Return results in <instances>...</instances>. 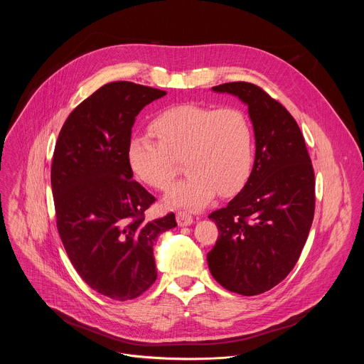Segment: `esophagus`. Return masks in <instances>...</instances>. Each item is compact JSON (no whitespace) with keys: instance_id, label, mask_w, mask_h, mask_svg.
Here are the masks:
<instances>
[{"instance_id":"obj_1","label":"esophagus","mask_w":364,"mask_h":364,"mask_svg":"<svg viewBox=\"0 0 364 364\" xmlns=\"http://www.w3.org/2000/svg\"><path fill=\"white\" fill-rule=\"evenodd\" d=\"M177 223H178V226H190L193 223V216L188 212H178Z\"/></svg>"}]
</instances>
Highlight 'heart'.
Returning a JSON list of instances; mask_svg holds the SVG:
<instances>
[{
  "mask_svg": "<svg viewBox=\"0 0 364 364\" xmlns=\"http://www.w3.org/2000/svg\"><path fill=\"white\" fill-rule=\"evenodd\" d=\"M151 131L160 142L131 138L128 166L135 178L164 190L183 160L187 176L167 193L170 205L200 209L216 193L223 197L237 193L250 176L255 132L240 108L174 105L154 118Z\"/></svg>",
  "mask_w": 364,
  "mask_h": 364,
  "instance_id": "heart-1",
  "label": "heart"
}]
</instances>
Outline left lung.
Listing matches in <instances>:
<instances>
[{
	"label": "left lung",
	"instance_id": "left-lung-1",
	"mask_svg": "<svg viewBox=\"0 0 364 364\" xmlns=\"http://www.w3.org/2000/svg\"><path fill=\"white\" fill-rule=\"evenodd\" d=\"M212 90L247 107L256 151L243 188L209 216L219 237L207 264L223 288L257 295L278 285L302 252L314 219V170L298 124L278 100L247 82Z\"/></svg>",
	"mask_w": 364,
	"mask_h": 364
}]
</instances>
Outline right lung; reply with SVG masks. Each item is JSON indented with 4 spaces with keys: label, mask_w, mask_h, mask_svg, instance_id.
I'll return each instance as SVG.
<instances>
[{
    "label": "right lung",
    "mask_w": 364,
    "mask_h": 364,
    "mask_svg": "<svg viewBox=\"0 0 364 364\" xmlns=\"http://www.w3.org/2000/svg\"><path fill=\"white\" fill-rule=\"evenodd\" d=\"M167 92L132 82L103 85L68 117L51 163L58 230L72 265L96 292L127 301L157 279L152 246L176 215L145 220L155 201L127 160L136 115Z\"/></svg>",
    "instance_id": "add662e5"
}]
</instances>
